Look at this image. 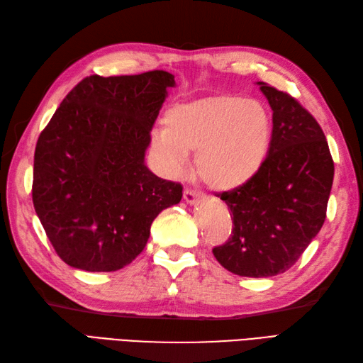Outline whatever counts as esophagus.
I'll return each mask as SVG.
<instances>
[{"label": "esophagus", "mask_w": 363, "mask_h": 363, "mask_svg": "<svg viewBox=\"0 0 363 363\" xmlns=\"http://www.w3.org/2000/svg\"><path fill=\"white\" fill-rule=\"evenodd\" d=\"M183 199H184V201L189 203V205H196V203L200 201L201 194L197 191H192V189H184Z\"/></svg>", "instance_id": "1"}]
</instances>
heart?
I'll return each instance as SVG.
<instances>
[{"mask_svg": "<svg viewBox=\"0 0 363 363\" xmlns=\"http://www.w3.org/2000/svg\"><path fill=\"white\" fill-rule=\"evenodd\" d=\"M267 106L240 95H216L177 104L166 112L164 128L151 134V151L166 175L186 169L196 151V172L208 186L234 191L263 167L272 141Z\"/></svg>", "mask_w": 363, "mask_h": 363, "instance_id": "1", "label": "heart"}]
</instances>
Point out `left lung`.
Returning <instances> with one entry per match:
<instances>
[{"mask_svg":"<svg viewBox=\"0 0 363 363\" xmlns=\"http://www.w3.org/2000/svg\"><path fill=\"white\" fill-rule=\"evenodd\" d=\"M272 109V141L259 174L218 194L233 233L212 252L242 277H272L298 260L326 217L334 162L319 123L289 94L257 83Z\"/></svg>","mask_w":363,"mask_h":363,"instance_id":"left-lung-1","label":"left lung"}]
</instances>
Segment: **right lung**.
<instances>
[{"instance_id":"add662e5","label":"right lung","mask_w":363,"mask_h":363,"mask_svg":"<svg viewBox=\"0 0 363 363\" xmlns=\"http://www.w3.org/2000/svg\"><path fill=\"white\" fill-rule=\"evenodd\" d=\"M174 75L82 79L61 101L35 147L32 200L69 267L125 268L145 250L154 218L180 203L183 186L145 164L151 130Z\"/></svg>"}]
</instances>
